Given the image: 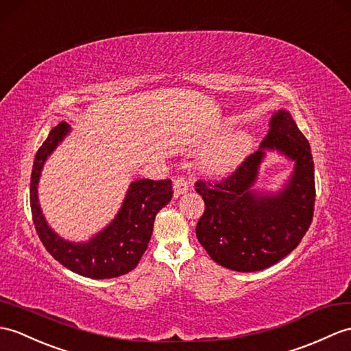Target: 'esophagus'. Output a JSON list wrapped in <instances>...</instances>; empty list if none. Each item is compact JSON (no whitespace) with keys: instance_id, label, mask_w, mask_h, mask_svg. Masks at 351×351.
Masks as SVG:
<instances>
[{"instance_id":"esophagus-1","label":"esophagus","mask_w":351,"mask_h":351,"mask_svg":"<svg viewBox=\"0 0 351 351\" xmlns=\"http://www.w3.org/2000/svg\"><path fill=\"white\" fill-rule=\"evenodd\" d=\"M189 189H190V185H189V182L185 181L184 178H176L175 181H173L175 197H179V195H181V194L186 193V191H189Z\"/></svg>"}]
</instances>
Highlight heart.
Masks as SVG:
<instances>
[{
    "mask_svg": "<svg viewBox=\"0 0 351 351\" xmlns=\"http://www.w3.org/2000/svg\"><path fill=\"white\" fill-rule=\"evenodd\" d=\"M250 146L251 138L247 133L234 132L227 134L203 158V169L210 175L229 173L245 158Z\"/></svg>",
    "mask_w": 351,
    "mask_h": 351,
    "instance_id": "obj_1",
    "label": "heart"
}]
</instances>
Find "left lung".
<instances>
[{
    "mask_svg": "<svg viewBox=\"0 0 351 351\" xmlns=\"http://www.w3.org/2000/svg\"><path fill=\"white\" fill-rule=\"evenodd\" d=\"M265 149H276L295 161L292 178L278 193L252 190ZM195 191L205 202L195 236L209 257L232 271H262L290 254L313 221L311 146L290 113L281 109L274 113L257 152L221 181H197Z\"/></svg>",
    "mask_w": 351,
    "mask_h": 351,
    "instance_id": "1",
    "label": "left lung"
}]
</instances>
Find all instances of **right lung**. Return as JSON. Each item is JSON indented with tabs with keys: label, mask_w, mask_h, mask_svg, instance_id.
I'll return each instance as SVG.
<instances>
[{
	"label": "right lung",
	"mask_w": 351,
	"mask_h": 351,
	"mask_svg": "<svg viewBox=\"0 0 351 351\" xmlns=\"http://www.w3.org/2000/svg\"><path fill=\"white\" fill-rule=\"evenodd\" d=\"M69 132L67 122H60L36 154L29 185L32 221L49 254L62 266L86 278H115L133 271L141 262L148 248L158 210L172 200V181L138 179L132 182L119 213L106 229L88 242L65 241L47 226L38 205L37 185L45 161Z\"/></svg>",
	"instance_id": "obj_1"
}]
</instances>
